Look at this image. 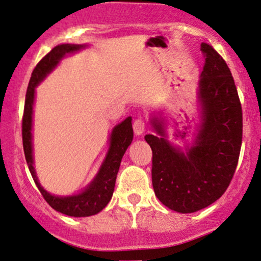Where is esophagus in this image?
<instances>
[{"label": "esophagus", "mask_w": 261, "mask_h": 261, "mask_svg": "<svg viewBox=\"0 0 261 261\" xmlns=\"http://www.w3.org/2000/svg\"><path fill=\"white\" fill-rule=\"evenodd\" d=\"M134 131H135V134L136 135H142L143 133H144V128H146V121H144V119L143 118H141V117H139V118H136L134 120Z\"/></svg>", "instance_id": "1"}]
</instances>
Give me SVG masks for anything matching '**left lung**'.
Segmentation results:
<instances>
[{
	"label": "left lung",
	"mask_w": 261,
	"mask_h": 261,
	"mask_svg": "<svg viewBox=\"0 0 261 261\" xmlns=\"http://www.w3.org/2000/svg\"><path fill=\"white\" fill-rule=\"evenodd\" d=\"M198 83L200 124L186 148L166 139L163 118L152 117L156 135H146L152 148V184L155 196L182 214L198 212L218 200L233 177L242 144V107L230 68L208 43ZM184 135L182 134V137Z\"/></svg>",
	"instance_id": "8db88e82"
}]
</instances>
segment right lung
<instances>
[{
    "label": "right lung",
    "instance_id": "right-lung-1",
    "mask_svg": "<svg viewBox=\"0 0 261 261\" xmlns=\"http://www.w3.org/2000/svg\"><path fill=\"white\" fill-rule=\"evenodd\" d=\"M86 45H73V43H63L56 46L51 52L39 62L31 74L29 86L27 90L23 115V147L24 154L27 159V164L37 188L42 194V197L53 209L57 212L74 218H83V216H91L99 213L105 209L109 200L112 199L114 192L115 180L120 166L122 155L126 152L127 147L133 142L134 130L131 124V117H127L124 121L118 124L113 128L111 137H109V149L106 159L100 165L98 172L91 181L83 192L73 196L59 197L47 192L41 186L39 178L36 176L35 168H34V155H33V109L34 100H35V87L58 65L65 55L80 51L85 48Z\"/></svg>",
    "mask_w": 261,
    "mask_h": 261
}]
</instances>
